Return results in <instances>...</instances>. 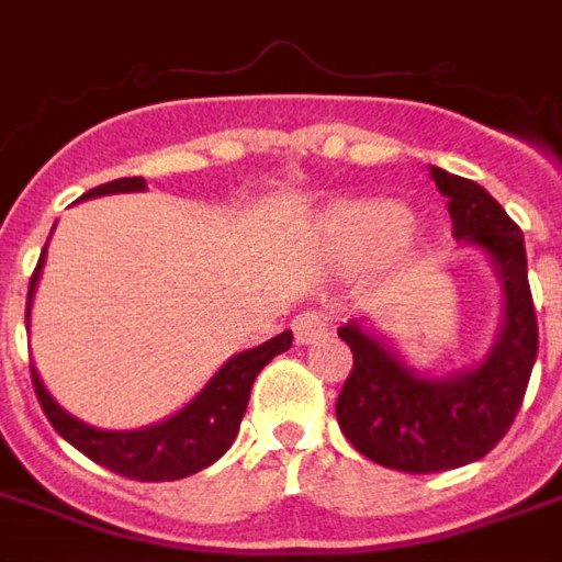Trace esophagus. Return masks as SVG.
I'll list each match as a JSON object with an SVG mask.
<instances>
[{
  "label": "esophagus",
  "instance_id": "obj_1",
  "mask_svg": "<svg viewBox=\"0 0 562 562\" xmlns=\"http://www.w3.org/2000/svg\"><path fill=\"white\" fill-rule=\"evenodd\" d=\"M292 330H294V340L301 342V346H310V342L328 337L330 318L325 316V313H318V310H304V313H297V316H294Z\"/></svg>",
  "mask_w": 562,
  "mask_h": 562
}]
</instances>
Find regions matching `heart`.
<instances>
[{
    "mask_svg": "<svg viewBox=\"0 0 562 562\" xmlns=\"http://www.w3.org/2000/svg\"><path fill=\"white\" fill-rule=\"evenodd\" d=\"M413 228V213L397 201H367L334 216L328 234L334 244L355 249H385L397 246Z\"/></svg>",
    "mask_w": 562,
    "mask_h": 562,
    "instance_id": "b5f03b06",
    "label": "heart"
}]
</instances>
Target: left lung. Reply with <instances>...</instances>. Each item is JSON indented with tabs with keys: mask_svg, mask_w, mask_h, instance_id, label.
I'll return each instance as SVG.
<instances>
[{
	"mask_svg": "<svg viewBox=\"0 0 562 562\" xmlns=\"http://www.w3.org/2000/svg\"><path fill=\"white\" fill-rule=\"evenodd\" d=\"M430 177L448 198L451 234L479 246L494 265L503 325L479 364L446 379L422 376L358 318L337 330L355 358L337 397L340 430L364 458L401 472H442L482 460L515 422L539 352L520 228L479 183L442 168H430Z\"/></svg>",
	"mask_w": 562,
	"mask_h": 562,
	"instance_id": "1",
	"label": "left lung"
}]
</instances>
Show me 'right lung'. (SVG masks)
I'll return each mask as SVG.
<instances>
[{
	"mask_svg": "<svg viewBox=\"0 0 562 562\" xmlns=\"http://www.w3.org/2000/svg\"><path fill=\"white\" fill-rule=\"evenodd\" d=\"M140 189H147L144 177H120L114 183L95 186L83 198L140 192ZM42 265L44 252L30 280L26 325H30L32 294L42 277ZM285 349H292V330H282L273 340L234 355L180 413H173L171 418L159 424L140 427V430H99V427L78 422L47 394L35 367H32V389H35V397L42 403L47 422L54 424L56 434L78 448L80 454H87L104 470L135 479V482H173V479L195 475L198 470L216 463L232 448L234 436L240 430L246 403H249L252 382L261 373V367L270 364Z\"/></svg>",
	"mask_w": 562,
	"mask_h": 562,
	"instance_id": "right-lung-1",
	"label": "right lung"
}]
</instances>
